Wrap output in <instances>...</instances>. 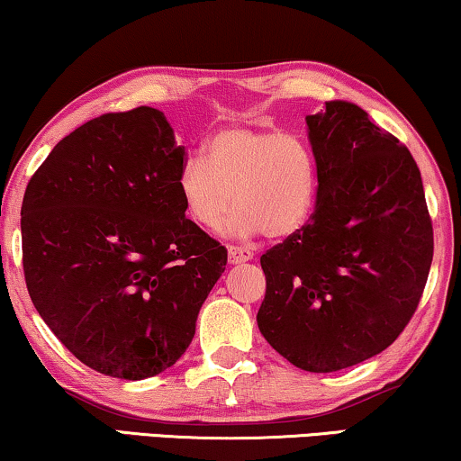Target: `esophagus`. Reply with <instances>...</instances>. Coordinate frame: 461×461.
Instances as JSON below:
<instances>
[{
  "label": "esophagus",
  "instance_id": "esophagus-1",
  "mask_svg": "<svg viewBox=\"0 0 461 461\" xmlns=\"http://www.w3.org/2000/svg\"><path fill=\"white\" fill-rule=\"evenodd\" d=\"M254 258V249L249 248H241V245H230L229 248V262L230 264H241V262H248Z\"/></svg>",
  "mask_w": 461,
  "mask_h": 461
}]
</instances>
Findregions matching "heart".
<instances>
[{
    "label": "heart",
    "mask_w": 461,
    "mask_h": 461,
    "mask_svg": "<svg viewBox=\"0 0 461 461\" xmlns=\"http://www.w3.org/2000/svg\"><path fill=\"white\" fill-rule=\"evenodd\" d=\"M176 188L186 216L201 229L218 230L235 203L232 235L289 237L312 216L319 169L300 134L235 125L216 131L203 157L182 163Z\"/></svg>",
    "instance_id": "obj_1"
}]
</instances>
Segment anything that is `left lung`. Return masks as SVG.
Wrapping results in <instances>:
<instances>
[{
	"label": "left lung",
	"mask_w": 461,
	"mask_h": 461,
	"mask_svg": "<svg viewBox=\"0 0 461 461\" xmlns=\"http://www.w3.org/2000/svg\"><path fill=\"white\" fill-rule=\"evenodd\" d=\"M317 205L267 249L258 327L295 367L331 374L367 361L418 311L434 237L415 159L357 104L333 100L308 115Z\"/></svg>",
	"instance_id": "left-lung-1"
}]
</instances>
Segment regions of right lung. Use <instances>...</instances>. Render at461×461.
<instances>
[{"label": "right lung", "mask_w": 461, "mask_h": 461, "mask_svg": "<svg viewBox=\"0 0 461 461\" xmlns=\"http://www.w3.org/2000/svg\"><path fill=\"white\" fill-rule=\"evenodd\" d=\"M185 161L163 113L138 106L62 138L24 191L31 300L98 374L144 380L172 367L224 273V245L185 216Z\"/></svg>", "instance_id": "obj_1"}]
</instances>
